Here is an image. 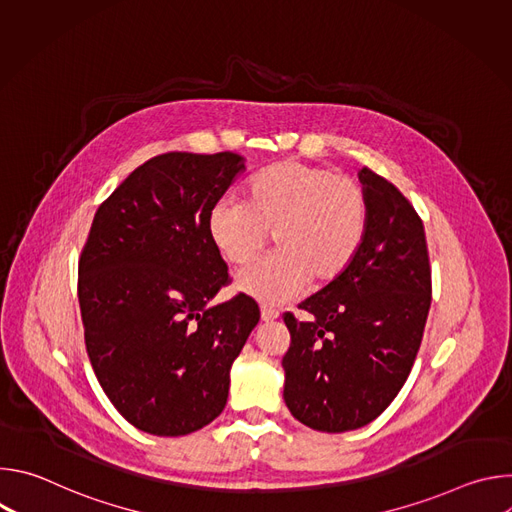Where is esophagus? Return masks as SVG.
Segmentation results:
<instances>
[{"instance_id":"obj_1","label":"esophagus","mask_w":512,"mask_h":512,"mask_svg":"<svg viewBox=\"0 0 512 512\" xmlns=\"http://www.w3.org/2000/svg\"><path fill=\"white\" fill-rule=\"evenodd\" d=\"M279 318V312L273 310V308H267V306H261V320L263 322H275Z\"/></svg>"}]
</instances>
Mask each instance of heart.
<instances>
[{
	"instance_id": "obj_1",
	"label": "heart",
	"mask_w": 512,
	"mask_h": 512,
	"mask_svg": "<svg viewBox=\"0 0 512 512\" xmlns=\"http://www.w3.org/2000/svg\"><path fill=\"white\" fill-rule=\"evenodd\" d=\"M367 227V192L354 178L291 160L255 174L245 202L221 200L208 214V235L233 265L253 261L271 233L277 251L237 275V289L265 304L298 298L312 279L316 285L340 279Z\"/></svg>"
}]
</instances>
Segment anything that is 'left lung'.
Segmentation results:
<instances>
[{"instance_id":"8db88e82","label":"left lung","mask_w":512,"mask_h":512,"mask_svg":"<svg viewBox=\"0 0 512 512\" xmlns=\"http://www.w3.org/2000/svg\"><path fill=\"white\" fill-rule=\"evenodd\" d=\"M369 227L350 269L283 316L291 344L283 399L304 425L342 433L377 419L405 385L431 304L425 231L411 202L369 168L358 172Z\"/></svg>"}]
</instances>
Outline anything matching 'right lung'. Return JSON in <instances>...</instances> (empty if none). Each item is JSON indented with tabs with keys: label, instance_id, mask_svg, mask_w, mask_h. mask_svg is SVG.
<instances>
[{
	"label": "right lung",
	"instance_id": "1",
	"mask_svg": "<svg viewBox=\"0 0 512 512\" xmlns=\"http://www.w3.org/2000/svg\"><path fill=\"white\" fill-rule=\"evenodd\" d=\"M243 170L233 152L162 154L95 212L79 261L85 344L109 401L145 433L186 435L221 415L259 322L245 294L208 306L229 283L208 214Z\"/></svg>",
	"mask_w": 512,
	"mask_h": 512
}]
</instances>
